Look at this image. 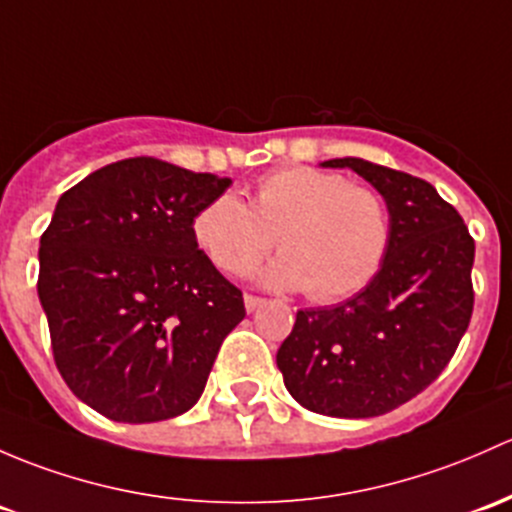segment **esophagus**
I'll return each instance as SVG.
<instances>
[{"label": "esophagus", "instance_id": "34e87169", "mask_svg": "<svg viewBox=\"0 0 512 512\" xmlns=\"http://www.w3.org/2000/svg\"><path fill=\"white\" fill-rule=\"evenodd\" d=\"M262 304H265V299H262V297H255V294H245V309L247 311L260 309Z\"/></svg>", "mask_w": 512, "mask_h": 512}]
</instances>
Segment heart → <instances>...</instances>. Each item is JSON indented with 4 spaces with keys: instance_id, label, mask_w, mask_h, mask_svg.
<instances>
[{
    "instance_id": "heart-1",
    "label": "heart",
    "mask_w": 512,
    "mask_h": 512,
    "mask_svg": "<svg viewBox=\"0 0 512 512\" xmlns=\"http://www.w3.org/2000/svg\"><path fill=\"white\" fill-rule=\"evenodd\" d=\"M193 235L233 277L255 270L277 238L282 257L265 272L267 282L304 289L314 304H336L383 270L392 213L378 188L316 166H284L255 186L252 208L233 193L208 201L193 218Z\"/></svg>"
}]
</instances>
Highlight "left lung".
<instances>
[{
	"label": "left lung",
	"mask_w": 512,
	"mask_h": 512,
	"mask_svg": "<svg viewBox=\"0 0 512 512\" xmlns=\"http://www.w3.org/2000/svg\"><path fill=\"white\" fill-rule=\"evenodd\" d=\"M353 169L387 198L392 242L378 277L348 301L297 311L277 351L289 395L328 417H378L405 405L449 365L473 314V238L424 179L365 159Z\"/></svg>",
	"instance_id": "left-lung-1"
}]
</instances>
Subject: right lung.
Returning <instances> with one entry per match:
<instances>
[{
	"instance_id": "add662e5",
	"label": "right lung",
	"mask_w": 512,
	"mask_h": 512,
	"mask_svg": "<svg viewBox=\"0 0 512 512\" xmlns=\"http://www.w3.org/2000/svg\"><path fill=\"white\" fill-rule=\"evenodd\" d=\"M228 186L134 157L58 198L41 235L39 299L58 373L107 419L144 424L191 410L245 319L242 292L193 235L196 213Z\"/></svg>"
}]
</instances>
